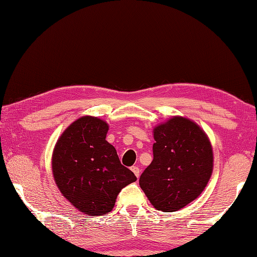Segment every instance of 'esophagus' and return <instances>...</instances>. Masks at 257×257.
<instances>
[{
  "label": "esophagus",
  "mask_w": 257,
  "mask_h": 257,
  "mask_svg": "<svg viewBox=\"0 0 257 257\" xmlns=\"http://www.w3.org/2000/svg\"><path fill=\"white\" fill-rule=\"evenodd\" d=\"M132 171L135 173V176L137 178L139 177V175H141V170H139L138 167H132Z\"/></svg>",
  "instance_id": "obj_1"
}]
</instances>
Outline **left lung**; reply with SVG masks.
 I'll list each match as a JSON object with an SVG mask.
<instances>
[{
    "instance_id": "obj_1",
    "label": "left lung",
    "mask_w": 257,
    "mask_h": 257,
    "mask_svg": "<svg viewBox=\"0 0 257 257\" xmlns=\"http://www.w3.org/2000/svg\"><path fill=\"white\" fill-rule=\"evenodd\" d=\"M153 161L139 186L156 210L175 212L196 199L213 171V151L198 124L173 116L154 130Z\"/></svg>"
}]
</instances>
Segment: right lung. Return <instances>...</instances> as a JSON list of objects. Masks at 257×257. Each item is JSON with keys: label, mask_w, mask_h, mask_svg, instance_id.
<instances>
[{"label": "right lung", "mask_w": 257, "mask_h": 257, "mask_svg": "<svg viewBox=\"0 0 257 257\" xmlns=\"http://www.w3.org/2000/svg\"><path fill=\"white\" fill-rule=\"evenodd\" d=\"M107 130L105 121L81 116L61 135L52 156L58 188L73 206L90 216L111 212L120 190L137 180L105 141Z\"/></svg>", "instance_id": "add662e5"}]
</instances>
